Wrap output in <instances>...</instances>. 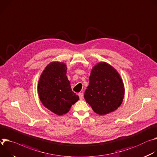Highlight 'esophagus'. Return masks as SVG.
I'll return each mask as SVG.
<instances>
[{"label":"esophagus","mask_w":157,"mask_h":157,"mask_svg":"<svg viewBox=\"0 0 157 157\" xmlns=\"http://www.w3.org/2000/svg\"><path fill=\"white\" fill-rule=\"evenodd\" d=\"M78 96H79V98H80V100H82L83 98V93H82V92L79 93Z\"/></svg>","instance_id":"1"}]
</instances>
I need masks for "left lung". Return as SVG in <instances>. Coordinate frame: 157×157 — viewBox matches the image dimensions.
Segmentation results:
<instances>
[{"instance_id":"8db88e82","label":"left lung","mask_w":157,"mask_h":157,"mask_svg":"<svg viewBox=\"0 0 157 157\" xmlns=\"http://www.w3.org/2000/svg\"><path fill=\"white\" fill-rule=\"evenodd\" d=\"M84 98L97 114L106 115L117 110L122 103L125 89L119 74L110 65L100 62L94 66Z\"/></svg>"}]
</instances>
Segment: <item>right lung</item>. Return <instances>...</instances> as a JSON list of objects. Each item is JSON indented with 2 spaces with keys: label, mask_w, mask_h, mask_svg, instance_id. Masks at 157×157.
<instances>
[{
  "label": "right lung",
  "mask_w": 157,
  "mask_h": 157,
  "mask_svg": "<svg viewBox=\"0 0 157 157\" xmlns=\"http://www.w3.org/2000/svg\"><path fill=\"white\" fill-rule=\"evenodd\" d=\"M66 74L65 63L51 62L43 71L38 83V94L42 104L58 115L67 113L79 99L72 90Z\"/></svg>",
  "instance_id": "1"
}]
</instances>
